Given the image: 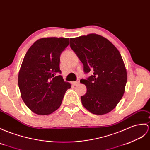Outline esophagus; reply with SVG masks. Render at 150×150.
<instances>
[{
    "mask_svg": "<svg viewBox=\"0 0 150 150\" xmlns=\"http://www.w3.org/2000/svg\"><path fill=\"white\" fill-rule=\"evenodd\" d=\"M72 83H73V84H74L75 86H77V85H79V83H80L79 80H77V81H75V82H72Z\"/></svg>",
    "mask_w": 150,
    "mask_h": 150,
    "instance_id": "esophagus-1",
    "label": "esophagus"
}]
</instances>
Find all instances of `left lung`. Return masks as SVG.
Masks as SVG:
<instances>
[{"label": "left lung", "mask_w": 150, "mask_h": 150, "mask_svg": "<svg viewBox=\"0 0 150 150\" xmlns=\"http://www.w3.org/2000/svg\"><path fill=\"white\" fill-rule=\"evenodd\" d=\"M69 45L83 65L86 73L93 72L87 80H81L87 92L82 103L90 112L103 115L110 112L124 95L127 69L116 47L99 34L69 38Z\"/></svg>", "instance_id": "1"}]
</instances>
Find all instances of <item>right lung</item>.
Segmentation results:
<instances>
[{
    "label": "right lung",
    "mask_w": 150,
    "mask_h": 150,
    "mask_svg": "<svg viewBox=\"0 0 150 150\" xmlns=\"http://www.w3.org/2000/svg\"><path fill=\"white\" fill-rule=\"evenodd\" d=\"M69 38L47 37L38 40L23 58L18 73L21 97L27 107L38 115L53 113L61 106L71 84L58 75L61 52Z\"/></svg>",
    "instance_id": "right-lung-1"
}]
</instances>
